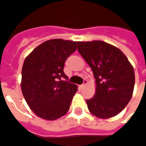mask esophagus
I'll return each mask as SVG.
<instances>
[{"label":"esophagus","mask_w":146,"mask_h":146,"mask_svg":"<svg viewBox=\"0 0 146 146\" xmlns=\"http://www.w3.org/2000/svg\"><path fill=\"white\" fill-rule=\"evenodd\" d=\"M87 83H88V81H87V80H84V83H83L82 84L80 85V88H84V86L86 85V84H87Z\"/></svg>","instance_id":"34e87169"}]
</instances>
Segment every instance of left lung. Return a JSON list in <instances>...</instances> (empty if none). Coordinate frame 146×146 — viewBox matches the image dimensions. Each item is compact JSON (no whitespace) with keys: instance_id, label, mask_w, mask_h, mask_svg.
<instances>
[{"instance_id":"left-lung-1","label":"left lung","mask_w":146,"mask_h":146,"mask_svg":"<svg viewBox=\"0 0 146 146\" xmlns=\"http://www.w3.org/2000/svg\"><path fill=\"white\" fill-rule=\"evenodd\" d=\"M77 44L96 83L95 96L86 100L89 111L102 119L116 116L132 97L135 80L133 66L119 48L104 41H79Z\"/></svg>"}]
</instances>
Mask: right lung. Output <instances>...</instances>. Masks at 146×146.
I'll return each instance as SVG.
<instances>
[{
  "label": "right lung",
  "mask_w": 146,
  "mask_h": 146,
  "mask_svg": "<svg viewBox=\"0 0 146 146\" xmlns=\"http://www.w3.org/2000/svg\"><path fill=\"white\" fill-rule=\"evenodd\" d=\"M77 42L62 39L42 43L24 61L21 88L36 116L54 120L70 109L77 87L64 73L65 62L76 50Z\"/></svg>",
  "instance_id": "obj_1"
}]
</instances>
